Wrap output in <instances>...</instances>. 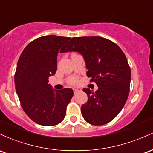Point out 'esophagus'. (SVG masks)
<instances>
[{
  "label": "esophagus",
  "mask_w": 153,
  "mask_h": 153,
  "mask_svg": "<svg viewBox=\"0 0 153 153\" xmlns=\"http://www.w3.org/2000/svg\"><path fill=\"white\" fill-rule=\"evenodd\" d=\"M79 91V90H77V89H74V95H76V94L78 93Z\"/></svg>",
  "instance_id": "1"
}]
</instances>
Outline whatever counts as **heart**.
Segmentation results:
<instances>
[{
  "label": "heart",
  "instance_id": "1",
  "mask_svg": "<svg viewBox=\"0 0 153 153\" xmlns=\"http://www.w3.org/2000/svg\"><path fill=\"white\" fill-rule=\"evenodd\" d=\"M76 82H77L76 77H71V78L69 79V80H68V83L71 84V85H76Z\"/></svg>",
  "mask_w": 153,
  "mask_h": 153
}]
</instances>
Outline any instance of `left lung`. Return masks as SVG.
Here are the masks:
<instances>
[{
  "mask_svg": "<svg viewBox=\"0 0 153 153\" xmlns=\"http://www.w3.org/2000/svg\"><path fill=\"white\" fill-rule=\"evenodd\" d=\"M76 51L83 56L90 82L98 90L83 91L88 97L81 107L87 122L95 126L109 123L121 112L129 93L131 69L119 47L101 37H73L62 53Z\"/></svg>",
  "mask_w": 153,
  "mask_h": 153,
  "instance_id": "8db88e82",
  "label": "left lung"
}]
</instances>
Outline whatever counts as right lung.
<instances>
[{"mask_svg":"<svg viewBox=\"0 0 153 153\" xmlns=\"http://www.w3.org/2000/svg\"><path fill=\"white\" fill-rule=\"evenodd\" d=\"M70 37L47 35L30 42L19 58L14 76L15 87L26 114L42 126H55L66 116L74 92L56 90L48 77L57 70V55L62 53Z\"/></svg>","mask_w":153,"mask_h":153,"instance_id":"obj_1","label":"right lung"}]
</instances>
